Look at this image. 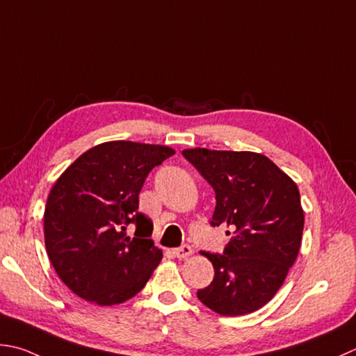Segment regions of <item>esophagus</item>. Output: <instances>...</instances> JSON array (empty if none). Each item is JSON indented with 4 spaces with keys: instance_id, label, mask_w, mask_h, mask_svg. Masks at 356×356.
Wrapping results in <instances>:
<instances>
[{
    "instance_id": "obj_1",
    "label": "esophagus",
    "mask_w": 356,
    "mask_h": 356,
    "mask_svg": "<svg viewBox=\"0 0 356 356\" xmlns=\"http://www.w3.org/2000/svg\"><path fill=\"white\" fill-rule=\"evenodd\" d=\"M191 254H192V248L189 245H183V246L177 248V250H173V256L178 259H186V257H189Z\"/></svg>"
}]
</instances>
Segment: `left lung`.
Wrapping results in <instances>:
<instances>
[{
  "label": "left lung",
  "mask_w": 356,
  "mask_h": 356,
  "mask_svg": "<svg viewBox=\"0 0 356 356\" xmlns=\"http://www.w3.org/2000/svg\"><path fill=\"white\" fill-rule=\"evenodd\" d=\"M183 156L216 191L212 226L232 236L223 254L203 252L216 276L197 291L221 316L252 313L274 298L296 260L304 211L294 181L260 153L187 149Z\"/></svg>",
  "instance_id": "8db88e82"
}]
</instances>
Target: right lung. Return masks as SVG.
Returning a JSON list of instances; mask_svg holds the SVG:
<instances>
[{
	"mask_svg": "<svg viewBox=\"0 0 356 356\" xmlns=\"http://www.w3.org/2000/svg\"><path fill=\"white\" fill-rule=\"evenodd\" d=\"M175 155L167 145L111 140L86 150L49 192L44 245L62 282L88 302L122 304L143 290L163 259L138 212L153 167ZM137 226L136 237L126 232Z\"/></svg>",
	"mask_w": 356,
	"mask_h": 356,
	"instance_id": "obj_1",
	"label": "right lung"
}]
</instances>
